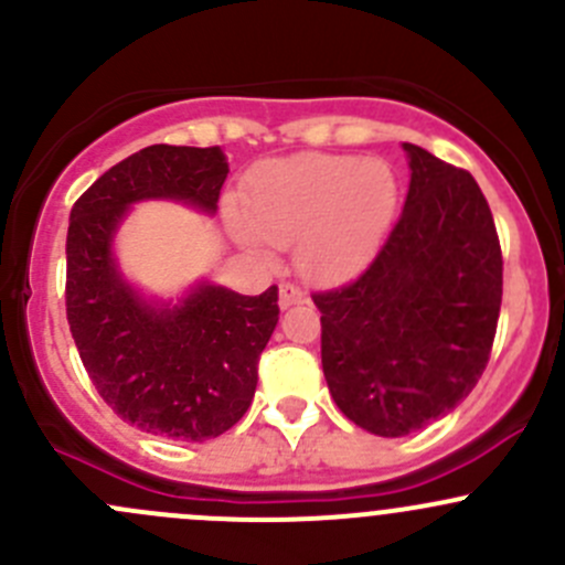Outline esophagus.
<instances>
[{
	"instance_id": "esophagus-1",
	"label": "esophagus",
	"mask_w": 565,
	"mask_h": 565,
	"mask_svg": "<svg viewBox=\"0 0 565 565\" xmlns=\"http://www.w3.org/2000/svg\"><path fill=\"white\" fill-rule=\"evenodd\" d=\"M298 303H306V292L298 287V284L284 281L281 289H278V306H281V309H289V306H298Z\"/></svg>"
}]
</instances>
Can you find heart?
<instances>
[{
  "instance_id": "1",
  "label": "heart",
  "mask_w": 565,
  "mask_h": 565,
  "mask_svg": "<svg viewBox=\"0 0 565 565\" xmlns=\"http://www.w3.org/2000/svg\"><path fill=\"white\" fill-rule=\"evenodd\" d=\"M243 204L248 243L298 241L300 270L317 281H339L383 241L396 207V180L383 161L303 152L254 169Z\"/></svg>"
}]
</instances>
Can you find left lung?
<instances>
[{
    "instance_id": "left-lung-1",
    "label": "left lung",
    "mask_w": 565,
    "mask_h": 565,
    "mask_svg": "<svg viewBox=\"0 0 565 565\" xmlns=\"http://www.w3.org/2000/svg\"><path fill=\"white\" fill-rule=\"evenodd\" d=\"M409 191L374 259L311 295L341 413L380 437L424 429L470 396L492 352L503 254L470 172L404 145Z\"/></svg>"
}]
</instances>
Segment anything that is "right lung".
<instances>
[{
    "label": "right lung",
    "mask_w": 565,
    "mask_h": 565,
    "mask_svg": "<svg viewBox=\"0 0 565 565\" xmlns=\"http://www.w3.org/2000/svg\"><path fill=\"white\" fill-rule=\"evenodd\" d=\"M226 174L221 147L152 145L100 174L71 210L73 341L100 398L147 435L202 443L232 429L250 407L276 330V284L254 298L202 284L174 309H156L114 267L111 237L128 204L180 199L213 213Z\"/></svg>",
    "instance_id": "right-lung-1"
}]
</instances>
